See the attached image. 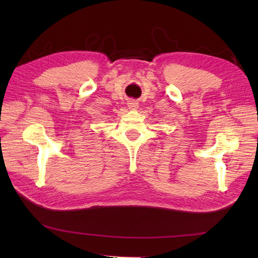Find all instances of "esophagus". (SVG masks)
Here are the masks:
<instances>
[{
	"label": "esophagus",
	"instance_id": "34e87169",
	"mask_svg": "<svg viewBox=\"0 0 258 258\" xmlns=\"http://www.w3.org/2000/svg\"><path fill=\"white\" fill-rule=\"evenodd\" d=\"M127 105H128V108H130V110H137V108L139 107V103L137 102V101H135V100L128 101Z\"/></svg>",
	"mask_w": 258,
	"mask_h": 258
}]
</instances>
